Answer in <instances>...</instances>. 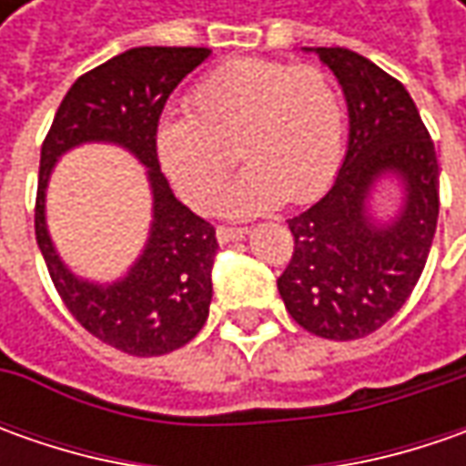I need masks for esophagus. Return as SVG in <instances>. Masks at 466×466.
Masks as SVG:
<instances>
[{"instance_id":"1","label":"esophagus","mask_w":466,"mask_h":466,"mask_svg":"<svg viewBox=\"0 0 466 466\" xmlns=\"http://www.w3.org/2000/svg\"><path fill=\"white\" fill-rule=\"evenodd\" d=\"M246 233H248L246 228H225V225H220V228L215 230V236H218V241L220 243L238 241V238H243Z\"/></svg>"}]
</instances>
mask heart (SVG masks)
Listing matches in <instances>:
<instances>
[{
    "mask_svg": "<svg viewBox=\"0 0 466 466\" xmlns=\"http://www.w3.org/2000/svg\"><path fill=\"white\" fill-rule=\"evenodd\" d=\"M342 135L339 93L321 69L248 56L197 82L188 114L160 121L155 155L188 205L209 209L238 154L247 168L218 209L254 218L327 187L342 160Z\"/></svg>",
    "mask_w": 466,
    "mask_h": 466,
    "instance_id": "obj_1",
    "label": "heart"
}]
</instances>
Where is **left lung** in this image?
<instances>
[{
  "instance_id": "left-lung-1",
  "label": "left lung",
  "mask_w": 466,
  "mask_h": 466,
  "mask_svg": "<svg viewBox=\"0 0 466 466\" xmlns=\"http://www.w3.org/2000/svg\"><path fill=\"white\" fill-rule=\"evenodd\" d=\"M303 51L342 87L348 153L329 191L288 220L296 251L278 290L303 329L348 342L384 327L418 285L439 223V160L402 82L348 48ZM381 187L395 194L389 208L375 202Z\"/></svg>"
}]
</instances>
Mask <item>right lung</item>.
<instances>
[{"label":"right lung","mask_w":466,"mask_h":466,"mask_svg":"<svg viewBox=\"0 0 466 466\" xmlns=\"http://www.w3.org/2000/svg\"><path fill=\"white\" fill-rule=\"evenodd\" d=\"M212 51L139 46L90 69L69 87L54 116L38 170L35 241L64 306L90 334L137 358L184 348L205 327L212 300L215 228L181 205L155 155V132L176 85ZM82 144H114L146 166L154 197L148 241L116 280L80 279L47 233L45 191L61 155Z\"/></svg>","instance_id":"right-lung-1"}]
</instances>
